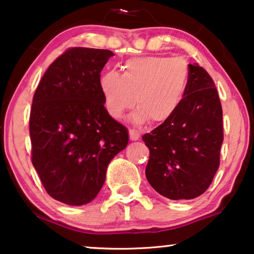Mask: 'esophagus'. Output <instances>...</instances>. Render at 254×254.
Masks as SVG:
<instances>
[{"mask_svg": "<svg viewBox=\"0 0 254 254\" xmlns=\"http://www.w3.org/2000/svg\"><path fill=\"white\" fill-rule=\"evenodd\" d=\"M129 138L131 141H136L140 138V131L136 129H129Z\"/></svg>", "mask_w": 254, "mask_h": 254, "instance_id": "1", "label": "esophagus"}]
</instances>
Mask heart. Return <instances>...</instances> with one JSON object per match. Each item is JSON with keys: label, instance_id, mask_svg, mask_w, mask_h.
Here are the masks:
<instances>
[{"label": "heart", "instance_id": "obj_1", "mask_svg": "<svg viewBox=\"0 0 254 254\" xmlns=\"http://www.w3.org/2000/svg\"><path fill=\"white\" fill-rule=\"evenodd\" d=\"M123 75L110 70L100 77V91L107 112L120 119L135 105L131 121L136 125L152 119L168 123L182 106L190 85L189 64L182 58L159 55L129 59Z\"/></svg>", "mask_w": 254, "mask_h": 254}]
</instances>
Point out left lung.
Here are the masks:
<instances>
[{
  "mask_svg": "<svg viewBox=\"0 0 254 254\" xmlns=\"http://www.w3.org/2000/svg\"><path fill=\"white\" fill-rule=\"evenodd\" d=\"M185 100L168 123L142 136L150 156L145 177L156 192L190 200L207 190L220 166L222 106L215 83L197 64H189Z\"/></svg>",
  "mask_w": 254,
  "mask_h": 254,
  "instance_id": "left-lung-1",
  "label": "left lung"
}]
</instances>
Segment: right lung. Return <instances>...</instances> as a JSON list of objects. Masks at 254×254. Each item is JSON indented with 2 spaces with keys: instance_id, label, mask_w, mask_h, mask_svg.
<instances>
[{
  "instance_id": "1",
  "label": "right lung",
  "mask_w": 254,
  "mask_h": 254,
  "mask_svg": "<svg viewBox=\"0 0 254 254\" xmlns=\"http://www.w3.org/2000/svg\"><path fill=\"white\" fill-rule=\"evenodd\" d=\"M113 53L74 47L45 72L30 114L32 164L46 192L70 206L97 196L114 156L128 144V130L110 116L100 71Z\"/></svg>"
}]
</instances>
